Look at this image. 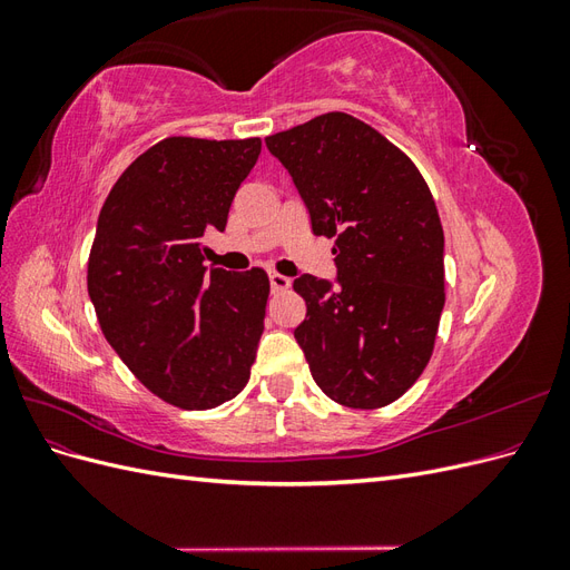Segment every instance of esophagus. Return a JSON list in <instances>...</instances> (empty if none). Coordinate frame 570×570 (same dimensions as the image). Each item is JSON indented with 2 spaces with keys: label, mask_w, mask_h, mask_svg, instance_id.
I'll list each match as a JSON object with an SVG mask.
<instances>
[{
  "label": "esophagus",
  "mask_w": 570,
  "mask_h": 570,
  "mask_svg": "<svg viewBox=\"0 0 570 570\" xmlns=\"http://www.w3.org/2000/svg\"><path fill=\"white\" fill-rule=\"evenodd\" d=\"M268 281H271V289L273 292H283V289H287L292 285V281L287 278V275H281V273H271Z\"/></svg>",
  "instance_id": "obj_1"
}]
</instances>
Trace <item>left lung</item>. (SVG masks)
I'll list each match as a JSON object with an SVG mask.
<instances>
[{
    "label": "left lung",
    "instance_id": "1",
    "mask_svg": "<svg viewBox=\"0 0 570 570\" xmlns=\"http://www.w3.org/2000/svg\"><path fill=\"white\" fill-rule=\"evenodd\" d=\"M312 218L335 237L337 285L299 275L295 340L316 385L352 409L392 404L419 381L444 306V233L419 168L364 120L331 111L266 137Z\"/></svg>",
    "mask_w": 570,
    "mask_h": 570
}]
</instances>
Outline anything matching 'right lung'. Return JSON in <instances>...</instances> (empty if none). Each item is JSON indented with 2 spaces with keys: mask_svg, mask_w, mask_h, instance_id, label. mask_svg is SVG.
Returning a JSON list of instances; mask_svg holds the SVG:
<instances>
[{
  "mask_svg": "<svg viewBox=\"0 0 570 570\" xmlns=\"http://www.w3.org/2000/svg\"><path fill=\"white\" fill-rule=\"evenodd\" d=\"M262 140L166 137L140 154L101 206L88 292L101 333L159 400L204 411L249 381L268 275L206 271L202 237L226 230Z\"/></svg>",
  "mask_w": 570,
  "mask_h": 570,
  "instance_id": "obj_1",
  "label": "right lung"
}]
</instances>
